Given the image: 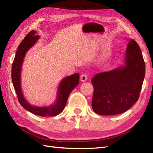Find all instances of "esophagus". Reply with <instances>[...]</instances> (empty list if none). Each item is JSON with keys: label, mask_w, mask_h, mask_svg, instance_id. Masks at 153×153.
<instances>
[{"label": "esophagus", "mask_w": 153, "mask_h": 153, "mask_svg": "<svg viewBox=\"0 0 153 153\" xmlns=\"http://www.w3.org/2000/svg\"><path fill=\"white\" fill-rule=\"evenodd\" d=\"M80 80L82 82H85L87 80V75L86 74H82L80 76Z\"/></svg>", "instance_id": "1"}]
</instances>
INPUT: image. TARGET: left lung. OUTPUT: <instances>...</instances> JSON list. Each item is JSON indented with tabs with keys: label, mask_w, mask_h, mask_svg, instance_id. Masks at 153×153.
I'll use <instances>...</instances> for the list:
<instances>
[{
	"label": "left lung",
	"mask_w": 153,
	"mask_h": 153,
	"mask_svg": "<svg viewBox=\"0 0 153 153\" xmlns=\"http://www.w3.org/2000/svg\"><path fill=\"white\" fill-rule=\"evenodd\" d=\"M126 65L92 78L94 93L92 107L100 115L123 113L139 98L144 79L146 66L139 46L129 41L126 52Z\"/></svg>",
	"instance_id": "obj_1"
}]
</instances>
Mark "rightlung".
Segmentation results:
<instances>
[{
	"label": "right lung",
	"instance_id": "obj_1",
	"mask_svg": "<svg viewBox=\"0 0 153 153\" xmlns=\"http://www.w3.org/2000/svg\"><path fill=\"white\" fill-rule=\"evenodd\" d=\"M36 34V31L32 30L27 34L18 46L13 62L11 71V79L15 88L18 101L20 105L27 110L39 116H55L61 113L65 108L68 96L74 88L79 84V73L67 76L64 78L59 87L57 100L52 106L48 107H36L30 105L24 98L20 86V73L23 60L25 54L32 46H33L39 36Z\"/></svg>",
	"mask_w": 153,
	"mask_h": 153
}]
</instances>
